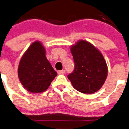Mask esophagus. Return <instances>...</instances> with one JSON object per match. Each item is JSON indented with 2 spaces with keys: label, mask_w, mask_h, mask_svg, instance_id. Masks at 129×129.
I'll return each mask as SVG.
<instances>
[{
  "label": "esophagus",
  "mask_w": 129,
  "mask_h": 129,
  "mask_svg": "<svg viewBox=\"0 0 129 129\" xmlns=\"http://www.w3.org/2000/svg\"><path fill=\"white\" fill-rule=\"evenodd\" d=\"M57 72H58V74H63L65 73V70H59V71H58Z\"/></svg>",
  "instance_id": "1"
}]
</instances>
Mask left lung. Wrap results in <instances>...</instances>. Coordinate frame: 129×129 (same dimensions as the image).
Instances as JSON below:
<instances>
[{
	"label": "left lung",
	"instance_id": "8db88e82",
	"mask_svg": "<svg viewBox=\"0 0 129 129\" xmlns=\"http://www.w3.org/2000/svg\"><path fill=\"white\" fill-rule=\"evenodd\" d=\"M70 51L74 60V70L68 75L75 89L85 94L99 91L108 76V67L101 51L85 40L72 45Z\"/></svg>",
	"mask_w": 129,
	"mask_h": 129
}]
</instances>
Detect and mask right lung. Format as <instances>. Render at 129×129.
<instances>
[{"label": "right lung", "instance_id": "add662e5", "mask_svg": "<svg viewBox=\"0 0 129 129\" xmlns=\"http://www.w3.org/2000/svg\"><path fill=\"white\" fill-rule=\"evenodd\" d=\"M57 75L46 57V49L40 42L30 45L22 56L18 67V77L25 89L33 93L48 89Z\"/></svg>", "mask_w": 129, "mask_h": 129}]
</instances>
